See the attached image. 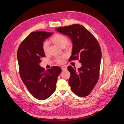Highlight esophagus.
Wrapping results in <instances>:
<instances>
[{"label": "esophagus", "instance_id": "obj_1", "mask_svg": "<svg viewBox=\"0 0 124 124\" xmlns=\"http://www.w3.org/2000/svg\"><path fill=\"white\" fill-rule=\"evenodd\" d=\"M67 68H65V67H62V70L63 71H66V70H67Z\"/></svg>", "mask_w": 124, "mask_h": 124}]
</instances>
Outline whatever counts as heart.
Listing matches in <instances>:
<instances>
[{
	"instance_id": "obj_1",
	"label": "heart",
	"mask_w": 124,
	"mask_h": 124,
	"mask_svg": "<svg viewBox=\"0 0 124 124\" xmlns=\"http://www.w3.org/2000/svg\"><path fill=\"white\" fill-rule=\"evenodd\" d=\"M51 41L55 43L58 46L62 47L63 46H66L69 43V39L65 36L62 35L56 34L51 39ZM48 42L45 41L43 42L42 45V48L44 52L45 53H46L48 52ZM56 62L59 64H62L65 61V57H58L56 59Z\"/></svg>"
}]
</instances>
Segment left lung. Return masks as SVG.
Returning <instances> with one entry per match:
<instances>
[{
  "label": "left lung",
  "mask_w": 124,
  "mask_h": 124,
  "mask_svg": "<svg viewBox=\"0 0 124 124\" xmlns=\"http://www.w3.org/2000/svg\"><path fill=\"white\" fill-rule=\"evenodd\" d=\"M58 32L69 36L72 41V55L69 59H79L82 66L77 72L69 66L70 73L69 83L72 91L77 95H88L98 81L102 57L100 46L95 37L79 24L55 28Z\"/></svg>",
  "instance_id": "obj_1"
}]
</instances>
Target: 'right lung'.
<instances>
[{
  "label": "right lung",
  "instance_id": "right-lung-1",
  "mask_svg": "<svg viewBox=\"0 0 124 124\" xmlns=\"http://www.w3.org/2000/svg\"><path fill=\"white\" fill-rule=\"evenodd\" d=\"M53 33H31L20 45L17 53L21 78L30 94L39 100L48 98L55 91L61 69L57 66L45 70L39 65L45 54L42 45Z\"/></svg>",
  "mask_w": 124,
  "mask_h": 124
}]
</instances>
